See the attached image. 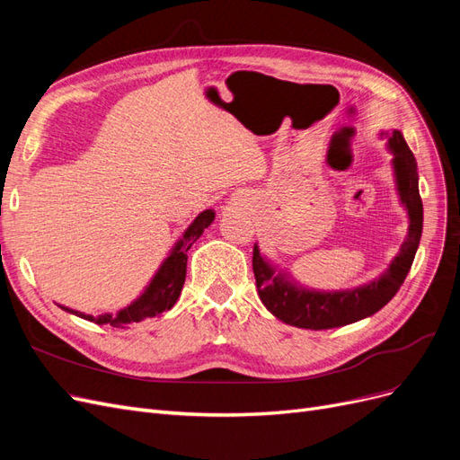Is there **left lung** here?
Instances as JSON below:
<instances>
[{
  "mask_svg": "<svg viewBox=\"0 0 460 460\" xmlns=\"http://www.w3.org/2000/svg\"><path fill=\"white\" fill-rule=\"evenodd\" d=\"M389 147L394 151V166L399 186L401 201L409 211V238L401 247L389 270L365 288L353 291H340V294H316V291L301 289L286 282L280 274H274L267 261H262L257 245L253 247V274L259 297L276 318L282 323L307 330H328L357 323L374 313H378L384 305L394 299L399 288L412 267L416 249L422 235L424 208L419 191V174H416V159L409 149L402 134L394 130L389 134Z\"/></svg>",
  "mask_w": 460,
  "mask_h": 460,
  "instance_id": "1",
  "label": "left lung"
}]
</instances>
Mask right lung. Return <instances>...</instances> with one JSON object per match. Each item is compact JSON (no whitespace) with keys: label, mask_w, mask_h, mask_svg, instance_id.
Segmentation results:
<instances>
[{"label":"right lung","mask_w":460,"mask_h":460,"mask_svg":"<svg viewBox=\"0 0 460 460\" xmlns=\"http://www.w3.org/2000/svg\"><path fill=\"white\" fill-rule=\"evenodd\" d=\"M215 218V213L208 208V211H203L196 220L191 222V226L186 230L184 238L176 243L172 249V253L166 257L163 262V267L159 272L153 278L147 289L142 294L140 299H136L130 307L120 311L119 314H100V316H92V314H82L78 311L65 309L68 313H73L80 318H86L90 323L95 324H109L113 328H127L128 324L134 323H142L146 318L159 316L161 313L172 309V305L180 297V291H182L184 280H186V262H188V249L198 242L203 230L211 225Z\"/></svg>","instance_id":"right-lung-1"}]
</instances>
